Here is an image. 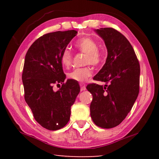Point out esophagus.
Instances as JSON below:
<instances>
[{"mask_svg": "<svg viewBox=\"0 0 159 159\" xmlns=\"http://www.w3.org/2000/svg\"><path fill=\"white\" fill-rule=\"evenodd\" d=\"M80 90H81V91H83V90H86V87H85V83H80Z\"/></svg>", "mask_w": 159, "mask_h": 159, "instance_id": "esophagus-1", "label": "esophagus"}]
</instances>
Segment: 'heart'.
Wrapping results in <instances>:
<instances>
[{
	"label": "heart",
	"mask_w": 159,
	"mask_h": 159,
	"mask_svg": "<svg viewBox=\"0 0 159 159\" xmlns=\"http://www.w3.org/2000/svg\"><path fill=\"white\" fill-rule=\"evenodd\" d=\"M75 46L80 52L86 53L85 64L98 66L103 60V54L98 50V43L90 37H83L78 40ZM72 62V54L68 48L64 49L61 55V63L62 66L68 68ZM93 74V69L90 66L77 68L68 74V78L78 82H84Z\"/></svg>",
	"instance_id": "heart-1"
}]
</instances>
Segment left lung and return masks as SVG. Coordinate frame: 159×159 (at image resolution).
I'll return each mask as SVG.
<instances>
[{"mask_svg":"<svg viewBox=\"0 0 159 159\" xmlns=\"http://www.w3.org/2000/svg\"><path fill=\"white\" fill-rule=\"evenodd\" d=\"M95 31L104 40L108 55L94 80L107 85H87L93 95L90 116L96 125L111 128L125 119L138 98L140 67L133 46L122 34L113 28Z\"/></svg>","mask_w":159,"mask_h":159,"instance_id":"left-lung-1","label":"left lung"}]
</instances>
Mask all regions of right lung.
Segmentation results:
<instances>
[{"mask_svg": "<svg viewBox=\"0 0 159 159\" xmlns=\"http://www.w3.org/2000/svg\"><path fill=\"white\" fill-rule=\"evenodd\" d=\"M78 32L55 31L43 35L34 42L26 54L22 73L25 99L35 120L42 127L57 130L65 126L71 107L80 92L79 85L66 80L61 55ZM62 84L57 91L54 84Z\"/></svg>", "mask_w": 159, "mask_h": 159, "instance_id": "right-lung-1", "label": "right lung"}]
</instances>
